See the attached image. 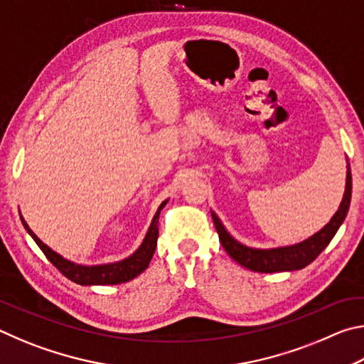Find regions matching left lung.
<instances>
[{"label": "left lung", "mask_w": 364, "mask_h": 364, "mask_svg": "<svg viewBox=\"0 0 364 364\" xmlns=\"http://www.w3.org/2000/svg\"><path fill=\"white\" fill-rule=\"evenodd\" d=\"M350 199H352V173H350V164L347 162V181H345L343 199L338 205V210L334 217L326 225L323 230H319L311 237L305 239L299 244L286 245V247L276 249H252L237 242L226 228L221 223L220 218L212 212V218L215 228H217L220 242L223 245L232 260H236L244 268L258 271V273H278V271H294L301 269L306 264H310L321 252L328 247L331 239L336 236V232L347 217Z\"/></svg>", "instance_id": "left-lung-1"}]
</instances>
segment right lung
I'll return each instance as SVG.
<instances>
[{
	"label": "right lung",
	"mask_w": 364,
	"mask_h": 364,
	"mask_svg": "<svg viewBox=\"0 0 364 364\" xmlns=\"http://www.w3.org/2000/svg\"><path fill=\"white\" fill-rule=\"evenodd\" d=\"M167 202L168 200H165L160 204L159 210L156 212V215H154V218L151 221V226H149V230H147L143 244L139 245V249L134 252L133 255L125 258V260L107 263V264H95V267H86V264L73 263L70 260H67V258L60 257L58 252H54L53 249H49L45 242H41V239L36 236L32 230H30L27 221L23 220L22 215H21V220H22V225L27 230V232L33 237L36 245H38V247L43 250V254L46 255L48 260L51 262L54 267H56L60 273L65 276V278H69L70 281L77 282V284H82V286L122 284V282L134 279L138 274L143 273V271L149 267L151 258L157 247L159 215Z\"/></svg>",
	"instance_id": "add662e5"
}]
</instances>
